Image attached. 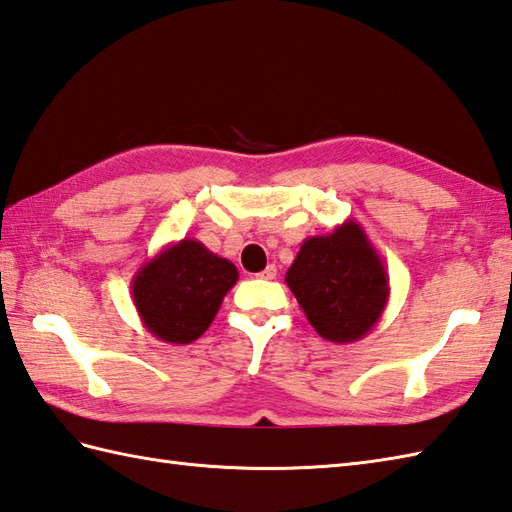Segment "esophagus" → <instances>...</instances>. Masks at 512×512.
<instances>
[{
    "label": "esophagus",
    "mask_w": 512,
    "mask_h": 512,
    "mask_svg": "<svg viewBox=\"0 0 512 512\" xmlns=\"http://www.w3.org/2000/svg\"><path fill=\"white\" fill-rule=\"evenodd\" d=\"M259 279H275L277 277V266L275 264H268L264 270L257 272Z\"/></svg>",
    "instance_id": "obj_1"
}]
</instances>
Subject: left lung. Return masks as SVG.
<instances>
[{
    "instance_id": "left-lung-1",
    "label": "left lung",
    "mask_w": 512,
    "mask_h": 512,
    "mask_svg": "<svg viewBox=\"0 0 512 512\" xmlns=\"http://www.w3.org/2000/svg\"><path fill=\"white\" fill-rule=\"evenodd\" d=\"M285 283L316 334L338 344L364 338L390 299L384 261L355 220L327 235L307 237L285 272Z\"/></svg>"
}]
</instances>
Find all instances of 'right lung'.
Returning a JSON list of instances; mask_svg holds the SVG:
<instances>
[{"instance_id":"right-lung-1","label":"right lung","mask_w":512,"mask_h":512,"mask_svg":"<svg viewBox=\"0 0 512 512\" xmlns=\"http://www.w3.org/2000/svg\"><path fill=\"white\" fill-rule=\"evenodd\" d=\"M237 277L229 259L183 237L148 259L130 290L141 323L154 338L189 344L205 334Z\"/></svg>"}]
</instances>
